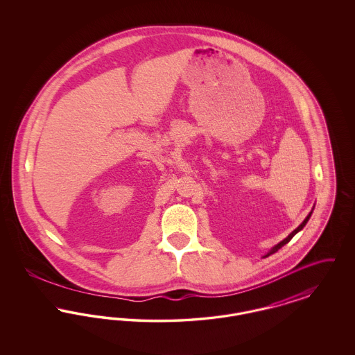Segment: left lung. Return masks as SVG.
Returning a JSON list of instances; mask_svg holds the SVG:
<instances>
[{
	"label": "left lung",
	"mask_w": 355,
	"mask_h": 355,
	"mask_svg": "<svg viewBox=\"0 0 355 355\" xmlns=\"http://www.w3.org/2000/svg\"><path fill=\"white\" fill-rule=\"evenodd\" d=\"M313 210H314V207H313ZM313 210H311V211H310V213H309V216H307V217H306V218H304V222H302V223H301V225H300V226H298V227H297V229H295V230H294V232H291V233H290V234H288V236H287L286 238H285V239H284V241H281V242H279V243H278V245H275V246H274V248H272V249H271L270 252H269V253L266 254V255H265V257H269V255H270V254L275 253V252H278V250H279V249H281V248H282V246H285V245H286L287 242H288V241H290V239H291V238H293V236H295V234H297V233H298V232H301V230H302V229H304V225H306V223H307V220H310V217H311V213H313ZM265 257H263V258H265Z\"/></svg>",
	"instance_id": "1"
}]
</instances>
